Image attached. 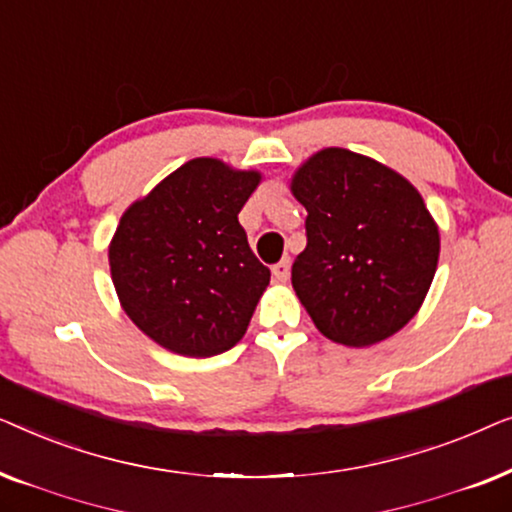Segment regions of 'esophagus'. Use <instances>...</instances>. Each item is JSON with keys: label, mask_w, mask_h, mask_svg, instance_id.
Segmentation results:
<instances>
[{"label": "esophagus", "mask_w": 512, "mask_h": 512, "mask_svg": "<svg viewBox=\"0 0 512 512\" xmlns=\"http://www.w3.org/2000/svg\"><path fill=\"white\" fill-rule=\"evenodd\" d=\"M272 275H275V279L277 282H286V279H289V275H291V261L289 258H284V261H279L277 265H272Z\"/></svg>", "instance_id": "34e87169"}]
</instances>
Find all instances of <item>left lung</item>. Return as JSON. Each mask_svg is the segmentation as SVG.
<instances>
[{"label":"left lung","instance_id":"8db88e82","mask_svg":"<svg viewBox=\"0 0 512 512\" xmlns=\"http://www.w3.org/2000/svg\"><path fill=\"white\" fill-rule=\"evenodd\" d=\"M291 193L307 209L291 284L319 333L370 347L401 331L440 256L438 223L417 188L373 158L328 146L293 172Z\"/></svg>","mask_w":512,"mask_h":512}]
</instances>
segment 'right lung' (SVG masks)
Listing matches in <instances>:
<instances>
[{
  "mask_svg": "<svg viewBox=\"0 0 512 512\" xmlns=\"http://www.w3.org/2000/svg\"><path fill=\"white\" fill-rule=\"evenodd\" d=\"M258 170L193 158L125 209L109 242L125 314L167 352L207 359L242 340L270 270L237 221Z\"/></svg>",
  "mask_w": 512,
  "mask_h": 512,
  "instance_id": "1",
  "label": "right lung"
}]
</instances>
